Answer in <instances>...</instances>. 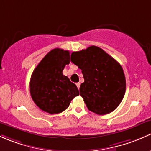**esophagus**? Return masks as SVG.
<instances>
[{
  "instance_id": "obj_1",
  "label": "esophagus",
  "mask_w": 151,
  "mask_h": 151,
  "mask_svg": "<svg viewBox=\"0 0 151 151\" xmlns=\"http://www.w3.org/2000/svg\"><path fill=\"white\" fill-rule=\"evenodd\" d=\"M76 86H77L78 88V89H79V88H80V83H76Z\"/></svg>"
}]
</instances>
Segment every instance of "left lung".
I'll use <instances>...</instances> for the list:
<instances>
[{"instance_id":"8db88e82","label":"left lung","mask_w":151,"mask_h":151,"mask_svg":"<svg viewBox=\"0 0 151 151\" xmlns=\"http://www.w3.org/2000/svg\"><path fill=\"white\" fill-rule=\"evenodd\" d=\"M70 61L83 73L84 82L80 86V95L88 109L98 115L116 110L126 91V78L121 65L95 46L73 52Z\"/></svg>"}]
</instances>
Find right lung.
<instances>
[{
    "mask_svg": "<svg viewBox=\"0 0 151 151\" xmlns=\"http://www.w3.org/2000/svg\"><path fill=\"white\" fill-rule=\"evenodd\" d=\"M70 63V53L61 49L50 51L32 73L29 91L35 105L49 114H57L69 107L71 100L79 95L75 83L63 74Z\"/></svg>",
    "mask_w": 151,
    "mask_h": 151,
    "instance_id": "obj_1",
    "label": "right lung"
}]
</instances>
